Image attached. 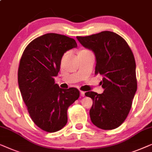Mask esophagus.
<instances>
[{
  "mask_svg": "<svg viewBox=\"0 0 152 152\" xmlns=\"http://www.w3.org/2000/svg\"><path fill=\"white\" fill-rule=\"evenodd\" d=\"M85 91H80V96H83V97H84L85 96Z\"/></svg>",
  "mask_w": 152,
  "mask_h": 152,
  "instance_id": "obj_1",
  "label": "esophagus"
}]
</instances>
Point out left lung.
Returning <instances> with one entry per match:
<instances>
[{
	"instance_id": "obj_1",
	"label": "left lung",
	"mask_w": 152,
	"mask_h": 152,
	"mask_svg": "<svg viewBox=\"0 0 152 152\" xmlns=\"http://www.w3.org/2000/svg\"><path fill=\"white\" fill-rule=\"evenodd\" d=\"M96 56L95 74L102 76L103 93L87 91L93 100L89 110L94 125L102 129L118 127L127 118L137 90L136 62L125 39L114 32L104 31L87 36H76Z\"/></svg>"
}]
</instances>
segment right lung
Returning <instances> with one entry per match:
<instances>
[{"label":"right lung","instance_id":"add662e5","mask_svg":"<svg viewBox=\"0 0 152 152\" xmlns=\"http://www.w3.org/2000/svg\"><path fill=\"white\" fill-rule=\"evenodd\" d=\"M77 48L76 40L54 33L33 40L25 49L18 70V86L31 118L47 132L61 130L67 123V109L80 96L75 87L60 88L54 77L62 57Z\"/></svg>","mask_w":152,"mask_h":152}]
</instances>
